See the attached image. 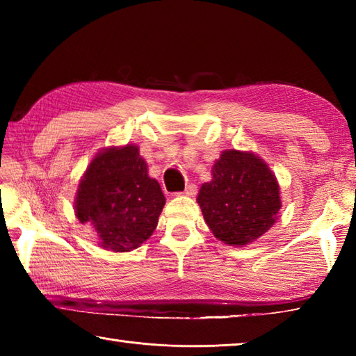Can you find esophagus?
I'll list each match as a JSON object with an SVG mask.
<instances>
[{"label":"esophagus","mask_w":356,"mask_h":356,"mask_svg":"<svg viewBox=\"0 0 356 356\" xmlns=\"http://www.w3.org/2000/svg\"><path fill=\"white\" fill-rule=\"evenodd\" d=\"M195 193H197V186L190 184V185L185 188L184 193H177V195H188V197H194Z\"/></svg>","instance_id":"34e87169"}]
</instances>
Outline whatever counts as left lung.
<instances>
[{"label":"left lung","mask_w":356,"mask_h":356,"mask_svg":"<svg viewBox=\"0 0 356 356\" xmlns=\"http://www.w3.org/2000/svg\"><path fill=\"white\" fill-rule=\"evenodd\" d=\"M203 217L226 245L243 246L275 223L282 208L277 179L260 157L228 149L213 166V180L202 185Z\"/></svg>","instance_id":"8db88e82"}]
</instances>
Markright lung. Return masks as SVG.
<instances>
[{
  "mask_svg": "<svg viewBox=\"0 0 356 356\" xmlns=\"http://www.w3.org/2000/svg\"><path fill=\"white\" fill-rule=\"evenodd\" d=\"M165 197L147 172L139 148L127 145L97 154L82 177L76 203L81 223L93 226L102 248L128 252L156 229Z\"/></svg>",
  "mask_w": 356,
  "mask_h": 356,
  "instance_id": "right-lung-1",
  "label": "right lung"
}]
</instances>
